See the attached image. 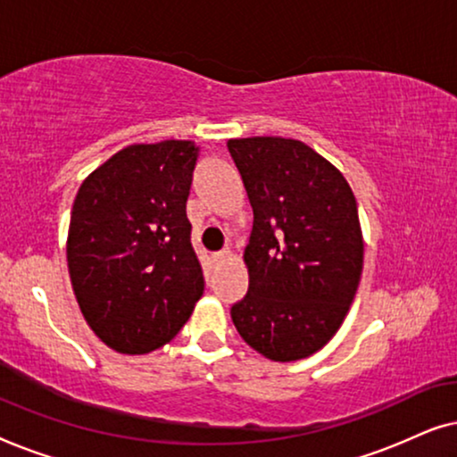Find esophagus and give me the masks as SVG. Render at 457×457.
<instances>
[{
  "label": "esophagus",
  "instance_id": "34e87169",
  "mask_svg": "<svg viewBox=\"0 0 457 457\" xmlns=\"http://www.w3.org/2000/svg\"><path fill=\"white\" fill-rule=\"evenodd\" d=\"M227 258H228V252H220V253L212 255V262H214V264H220V262H224Z\"/></svg>",
  "mask_w": 457,
  "mask_h": 457
}]
</instances>
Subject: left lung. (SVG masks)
<instances>
[{
	"mask_svg": "<svg viewBox=\"0 0 457 457\" xmlns=\"http://www.w3.org/2000/svg\"><path fill=\"white\" fill-rule=\"evenodd\" d=\"M253 210L243 253L249 289L230 308L237 330L274 361L308 358L349 312L364 264L352 187L295 139H228Z\"/></svg>",
	"mask_w": 457,
	"mask_h": 457,
	"instance_id": "left-lung-1",
	"label": "left lung"
}]
</instances>
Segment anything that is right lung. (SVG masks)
Here are the masks:
<instances>
[{
  "instance_id": "right-lung-1",
  "label": "right lung",
  "mask_w": 457,
  "mask_h": 457,
  "mask_svg": "<svg viewBox=\"0 0 457 457\" xmlns=\"http://www.w3.org/2000/svg\"><path fill=\"white\" fill-rule=\"evenodd\" d=\"M199 147L129 145L80 185L68 228V272L87 324L120 353L166 345L204 293L187 218Z\"/></svg>"
}]
</instances>
